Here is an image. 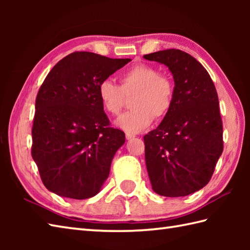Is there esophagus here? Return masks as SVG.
I'll return each mask as SVG.
<instances>
[{"instance_id":"esophagus-1","label":"esophagus","mask_w":250,"mask_h":250,"mask_svg":"<svg viewBox=\"0 0 250 250\" xmlns=\"http://www.w3.org/2000/svg\"><path fill=\"white\" fill-rule=\"evenodd\" d=\"M125 137H126V140L133 139V137H135V134L131 133V132H125Z\"/></svg>"}]
</instances>
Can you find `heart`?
Here are the masks:
<instances>
[{"label":"heart","instance_id":"1","mask_svg":"<svg viewBox=\"0 0 250 250\" xmlns=\"http://www.w3.org/2000/svg\"><path fill=\"white\" fill-rule=\"evenodd\" d=\"M119 84L104 79L99 83L98 94L103 108L117 116L125 107V97L134 93L132 109L116 120L119 128L129 132H139L149 126L153 118L160 121L171 110L175 83L173 79L158 67L140 63L121 74Z\"/></svg>","mask_w":250,"mask_h":250}]
</instances>
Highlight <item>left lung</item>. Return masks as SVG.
<instances>
[{"instance_id":"obj_1","label":"left lung","mask_w":250,"mask_h":250,"mask_svg":"<svg viewBox=\"0 0 250 250\" xmlns=\"http://www.w3.org/2000/svg\"><path fill=\"white\" fill-rule=\"evenodd\" d=\"M144 58L166 64L175 82L171 110L144 136L148 176L156 193L186 196L208 184L224 150L218 94L208 72L187 52L166 49Z\"/></svg>"}]
</instances>
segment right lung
<instances>
[{
  "instance_id": "add662e5",
  "label": "right lung",
  "mask_w": 250,
  "mask_h": 250,
  "mask_svg": "<svg viewBox=\"0 0 250 250\" xmlns=\"http://www.w3.org/2000/svg\"><path fill=\"white\" fill-rule=\"evenodd\" d=\"M130 59L75 51L51 68L37 93L32 158L45 187L65 198L97 194L125 133L110 126L99 83Z\"/></svg>"
}]
</instances>
